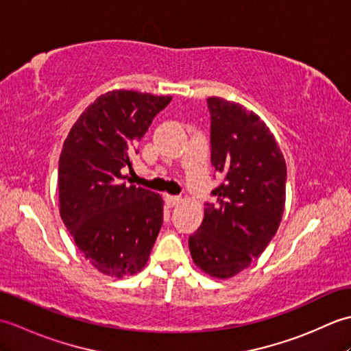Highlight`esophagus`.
<instances>
[{
	"label": "esophagus",
	"mask_w": 351,
	"mask_h": 351,
	"mask_svg": "<svg viewBox=\"0 0 351 351\" xmlns=\"http://www.w3.org/2000/svg\"><path fill=\"white\" fill-rule=\"evenodd\" d=\"M164 200H166V204H167L169 206H175V205L180 204L181 197H180V196H170V195H166V196H164Z\"/></svg>",
	"instance_id": "obj_1"
}]
</instances>
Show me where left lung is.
<instances>
[{
	"label": "left lung",
	"instance_id": "left-lung-1",
	"mask_svg": "<svg viewBox=\"0 0 351 351\" xmlns=\"http://www.w3.org/2000/svg\"><path fill=\"white\" fill-rule=\"evenodd\" d=\"M211 162L225 175L213 190L217 204L189 238L195 264L215 279L245 270L278 232L285 208L287 164L270 128L234 101L208 98Z\"/></svg>",
	"mask_w": 351,
	"mask_h": 351
}]
</instances>
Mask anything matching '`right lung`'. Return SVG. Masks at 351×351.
<instances>
[{
    "instance_id": "add662e5",
    "label": "right lung",
    "mask_w": 351,
    "mask_h": 351,
    "mask_svg": "<svg viewBox=\"0 0 351 351\" xmlns=\"http://www.w3.org/2000/svg\"><path fill=\"white\" fill-rule=\"evenodd\" d=\"M171 96L111 90L73 123L58 160L60 217L96 270L125 278L147 263L162 225L158 193L126 185L122 169ZM137 154V151H136Z\"/></svg>"
}]
</instances>
